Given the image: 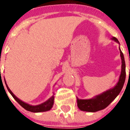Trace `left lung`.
Wrapping results in <instances>:
<instances>
[{"mask_svg": "<svg viewBox=\"0 0 130 130\" xmlns=\"http://www.w3.org/2000/svg\"><path fill=\"white\" fill-rule=\"evenodd\" d=\"M112 40L120 44V42L115 37H112ZM120 56L121 58V72L117 84L110 89L106 90L102 94L96 95L94 98L89 99H79L77 98V106L83 111L87 112H96L100 110L104 109L111 104V102L118 95L124 85L126 78V65L124 61V55L122 53L120 48Z\"/></svg>", "mask_w": 130, "mask_h": 130, "instance_id": "1", "label": "left lung"}]
</instances>
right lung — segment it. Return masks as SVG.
Masks as SVG:
<instances>
[{"label":"right lung","instance_id":"obj_1","mask_svg":"<svg viewBox=\"0 0 130 130\" xmlns=\"http://www.w3.org/2000/svg\"><path fill=\"white\" fill-rule=\"evenodd\" d=\"M5 84L6 85V87H7V90H9V92H10V94H11L12 96L14 98L15 101L20 104L23 108H24L25 109L27 110V111H30V112H44V111H49L52 109V107H53V103H54V95H52L48 101H46L44 103H42V104H39L37 106H31L29 104H27V103H24V102L22 101L21 100H20L19 99H18L15 95L12 93V92L10 90V89L9 88L8 86L6 84V80H4Z\"/></svg>","mask_w":130,"mask_h":130}]
</instances>
